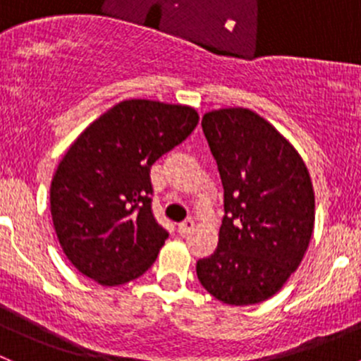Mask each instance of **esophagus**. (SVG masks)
Listing matches in <instances>:
<instances>
[{"label": "esophagus", "instance_id": "34e87169", "mask_svg": "<svg viewBox=\"0 0 361 361\" xmlns=\"http://www.w3.org/2000/svg\"><path fill=\"white\" fill-rule=\"evenodd\" d=\"M194 227H195V221L192 220V218H187V220L181 221V224L178 225V231H180V234L187 235V234H190L192 231H194Z\"/></svg>", "mask_w": 361, "mask_h": 361}]
</instances>
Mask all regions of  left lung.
<instances>
[{
	"mask_svg": "<svg viewBox=\"0 0 361 361\" xmlns=\"http://www.w3.org/2000/svg\"><path fill=\"white\" fill-rule=\"evenodd\" d=\"M220 171L224 209L218 246L197 262V278L228 305L264 302L300 265L314 228V190L298 152L248 108L202 116Z\"/></svg>",
	"mask_w": 361,
	"mask_h": 361,
	"instance_id": "1",
	"label": "left lung"
}]
</instances>
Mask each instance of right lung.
<instances>
[{"label":"right lung","instance_id":"1","mask_svg":"<svg viewBox=\"0 0 361 361\" xmlns=\"http://www.w3.org/2000/svg\"><path fill=\"white\" fill-rule=\"evenodd\" d=\"M199 122L194 108L129 99L94 120L50 185V213L68 260L103 286L152 267L167 231L152 213L150 169Z\"/></svg>","mask_w":361,"mask_h":361}]
</instances>
